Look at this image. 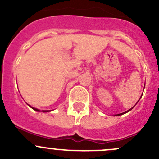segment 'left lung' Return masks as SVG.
<instances>
[{"mask_svg": "<svg viewBox=\"0 0 159 159\" xmlns=\"http://www.w3.org/2000/svg\"><path fill=\"white\" fill-rule=\"evenodd\" d=\"M133 107H132V108H131V109H129V110H127V111L124 112V113H119V114H117V115H116V116H120V115H122V114H124V113H127V112H129V110H131L132 109H133Z\"/></svg>", "mask_w": 159, "mask_h": 159, "instance_id": "8db88e82", "label": "left lung"}]
</instances>
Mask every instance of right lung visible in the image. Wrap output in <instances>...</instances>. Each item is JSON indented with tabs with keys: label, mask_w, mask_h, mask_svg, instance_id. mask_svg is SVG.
<instances>
[{
	"label": "right lung",
	"mask_w": 159,
	"mask_h": 159,
	"mask_svg": "<svg viewBox=\"0 0 159 159\" xmlns=\"http://www.w3.org/2000/svg\"><path fill=\"white\" fill-rule=\"evenodd\" d=\"M32 108H33V110H36V111H40V110H39L36 109V108H33V107H32ZM42 111H43V112H49V110H42Z\"/></svg>",
	"instance_id": "right-lung-1"
}]
</instances>
